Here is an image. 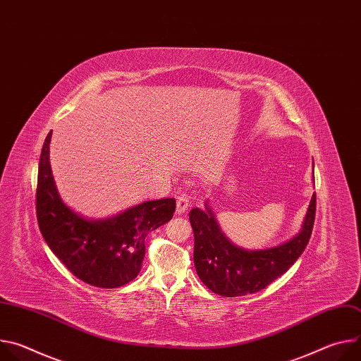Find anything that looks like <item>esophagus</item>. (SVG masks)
Segmentation results:
<instances>
[{
    "label": "esophagus",
    "mask_w": 361,
    "mask_h": 361,
    "mask_svg": "<svg viewBox=\"0 0 361 361\" xmlns=\"http://www.w3.org/2000/svg\"><path fill=\"white\" fill-rule=\"evenodd\" d=\"M190 205V198L187 194H180L177 195V209H176V213L177 214H183L187 212Z\"/></svg>",
    "instance_id": "1"
}]
</instances>
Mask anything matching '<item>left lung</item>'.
I'll list each match as a JSON object with an SVG mask.
<instances>
[{
	"mask_svg": "<svg viewBox=\"0 0 361 361\" xmlns=\"http://www.w3.org/2000/svg\"><path fill=\"white\" fill-rule=\"evenodd\" d=\"M188 217L194 231V266L200 280L223 297L247 295L266 288L301 255L314 226L316 194L308 205L301 231L293 240L267 250L234 245L221 231L207 204L205 210L192 209Z\"/></svg>",
	"mask_w": 361,
	"mask_h": 361,
	"instance_id": "8db88e82",
	"label": "left lung"
}]
</instances>
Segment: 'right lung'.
<instances>
[{
    "label": "right lung",
    "instance_id": "add662e5",
    "mask_svg": "<svg viewBox=\"0 0 361 361\" xmlns=\"http://www.w3.org/2000/svg\"><path fill=\"white\" fill-rule=\"evenodd\" d=\"M51 133L38 164L35 210L39 231L77 279L101 288L121 287L138 276L145 254L144 240L173 219L176 200L145 201L109 219L81 217L57 191L49 166Z\"/></svg>",
    "mask_w": 361,
    "mask_h": 361
}]
</instances>
